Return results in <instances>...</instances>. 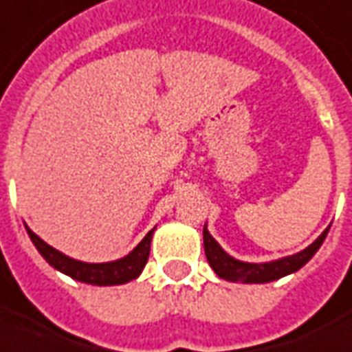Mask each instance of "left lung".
Wrapping results in <instances>:
<instances>
[{
  "mask_svg": "<svg viewBox=\"0 0 352 352\" xmlns=\"http://www.w3.org/2000/svg\"><path fill=\"white\" fill-rule=\"evenodd\" d=\"M328 229H324V232L315 242L309 243L306 250L298 251L294 255L281 257L278 261H270V263H245V261H238V258L230 257L229 253L215 242V238L210 234V230L204 225V230H202L204 253H206V258L210 266H212V270L221 279H227V281H232V283H270V281H276V279H281L285 276H289V274L298 272L319 251L324 238H327Z\"/></svg>",
  "mask_w": 352,
  "mask_h": 352,
  "instance_id": "1",
  "label": "left lung"
}]
</instances>
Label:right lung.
Instances as JSON below:
<instances>
[{"label":"right lung","mask_w":352,"mask_h":352,"mask_svg":"<svg viewBox=\"0 0 352 352\" xmlns=\"http://www.w3.org/2000/svg\"><path fill=\"white\" fill-rule=\"evenodd\" d=\"M25 230L32 238L33 245L37 248L43 258L56 268L61 274H65L69 278L82 281L88 285H99V287H109V285H123L129 283L133 279L140 276V272L144 270L148 257H150V243H151V229L148 234L140 240L135 250L131 251L129 255L118 258V261H110V263H84V261H76L73 257H67L65 253L54 250L52 245H48L45 240H41L39 236L35 234L28 225Z\"/></svg>","instance_id":"right-lung-1"}]
</instances>
